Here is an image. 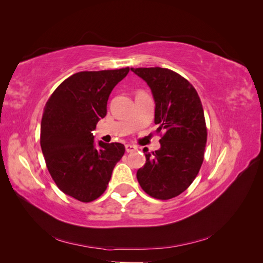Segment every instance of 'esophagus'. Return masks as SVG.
I'll return each mask as SVG.
<instances>
[{
    "mask_svg": "<svg viewBox=\"0 0 263 263\" xmlns=\"http://www.w3.org/2000/svg\"><path fill=\"white\" fill-rule=\"evenodd\" d=\"M125 149H126L127 153H133V151L137 150V147L134 146V145H126V146H125Z\"/></svg>",
    "mask_w": 263,
    "mask_h": 263,
    "instance_id": "34e87169",
    "label": "esophagus"
}]
</instances>
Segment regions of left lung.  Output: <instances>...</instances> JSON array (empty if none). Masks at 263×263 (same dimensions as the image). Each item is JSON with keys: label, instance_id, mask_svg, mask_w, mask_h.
Masks as SVG:
<instances>
[{"label": "left lung", "instance_id": "obj_1", "mask_svg": "<svg viewBox=\"0 0 263 263\" xmlns=\"http://www.w3.org/2000/svg\"><path fill=\"white\" fill-rule=\"evenodd\" d=\"M149 85L156 103L155 124L164 132L160 149L144 148L145 165L137 180L158 200L176 197L191 185L204 160L208 140L200 97L186 79L165 68H130Z\"/></svg>", "mask_w": 263, "mask_h": 263}]
</instances>
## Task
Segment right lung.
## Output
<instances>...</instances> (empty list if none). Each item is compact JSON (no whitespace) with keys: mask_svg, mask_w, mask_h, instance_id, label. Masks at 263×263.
Here are the masks:
<instances>
[{"mask_svg":"<svg viewBox=\"0 0 263 263\" xmlns=\"http://www.w3.org/2000/svg\"><path fill=\"white\" fill-rule=\"evenodd\" d=\"M129 68L82 71L66 79L47 101L41 146L52 180L63 193L89 203L106 190L125 147L94 142L92 132L106 115L107 100Z\"/></svg>","mask_w":263,"mask_h":263,"instance_id":"obj_1","label":"right lung"}]
</instances>
